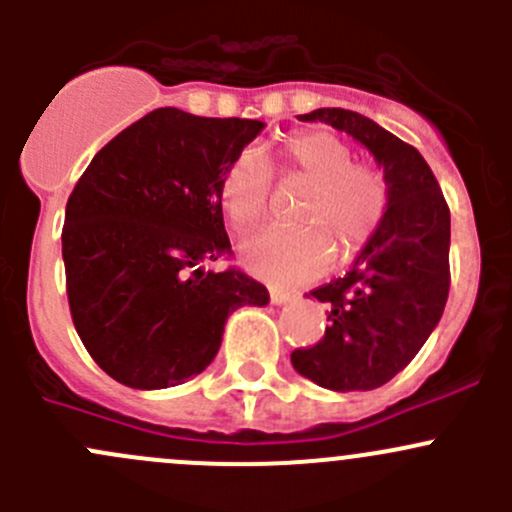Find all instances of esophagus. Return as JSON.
Here are the masks:
<instances>
[{"label":"esophagus","instance_id":"1","mask_svg":"<svg viewBox=\"0 0 512 512\" xmlns=\"http://www.w3.org/2000/svg\"><path fill=\"white\" fill-rule=\"evenodd\" d=\"M294 297H297L294 292H285V289H270V299L275 304H287V302H292Z\"/></svg>","mask_w":512,"mask_h":512}]
</instances>
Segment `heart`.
<instances>
[{
  "instance_id": "heart-1",
  "label": "heart",
  "mask_w": 512,
  "mask_h": 512,
  "mask_svg": "<svg viewBox=\"0 0 512 512\" xmlns=\"http://www.w3.org/2000/svg\"><path fill=\"white\" fill-rule=\"evenodd\" d=\"M280 180H302L297 220L275 225L242 245V260L275 282H307L322 275L332 257H352L374 237L389 210V183L371 163H354L347 141L327 131L294 133L275 163ZM218 200L227 223L245 232L265 218L270 180L252 156H237L220 175Z\"/></svg>"
}]
</instances>
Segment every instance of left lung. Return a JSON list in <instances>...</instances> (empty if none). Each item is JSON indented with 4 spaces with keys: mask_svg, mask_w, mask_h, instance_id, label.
Listing matches in <instances>:
<instances>
[{
    "mask_svg": "<svg viewBox=\"0 0 512 512\" xmlns=\"http://www.w3.org/2000/svg\"><path fill=\"white\" fill-rule=\"evenodd\" d=\"M299 118L347 131L374 153L389 210L352 270L309 292L329 307V327L314 347L294 349L292 366L324 389H379L411 364L446 307L451 213L421 153L371 118L344 108Z\"/></svg>",
    "mask_w": 512,
    "mask_h": 512,
    "instance_id": "left-lung-1",
    "label": "left lung"
}]
</instances>
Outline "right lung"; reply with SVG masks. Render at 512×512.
<instances>
[{"instance_id": "1", "label": "right lung", "mask_w": 512, "mask_h": 512, "mask_svg": "<svg viewBox=\"0 0 512 512\" xmlns=\"http://www.w3.org/2000/svg\"><path fill=\"white\" fill-rule=\"evenodd\" d=\"M265 128L165 106L96 153L66 203L61 255L74 327L118 384L168 389L218 354L242 304L270 302L237 267L218 200L220 175Z\"/></svg>"}]
</instances>
